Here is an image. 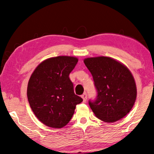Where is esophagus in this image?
<instances>
[{
    "mask_svg": "<svg viewBox=\"0 0 154 154\" xmlns=\"http://www.w3.org/2000/svg\"><path fill=\"white\" fill-rule=\"evenodd\" d=\"M87 94L86 93H84L83 94H82V95L81 96V97H82V98L83 99V102L84 103H85V102L87 101Z\"/></svg>",
    "mask_w": 154,
    "mask_h": 154,
    "instance_id": "1",
    "label": "esophagus"
}]
</instances>
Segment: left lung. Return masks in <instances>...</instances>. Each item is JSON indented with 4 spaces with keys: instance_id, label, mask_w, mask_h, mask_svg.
<instances>
[{
    "instance_id": "8db88e82",
    "label": "left lung",
    "mask_w": 154,
    "mask_h": 154,
    "mask_svg": "<svg viewBox=\"0 0 154 154\" xmlns=\"http://www.w3.org/2000/svg\"><path fill=\"white\" fill-rule=\"evenodd\" d=\"M84 63L97 90L96 100L89 101L94 114L106 122L122 119L136 99V85L131 72L122 63L106 56L85 58Z\"/></svg>"
}]
</instances>
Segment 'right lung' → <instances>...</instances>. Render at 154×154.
I'll return each mask as SVG.
<instances>
[{"instance_id":"1","label":"right lung","mask_w":154,"mask_h":154,"mask_svg":"<svg viewBox=\"0 0 154 154\" xmlns=\"http://www.w3.org/2000/svg\"><path fill=\"white\" fill-rule=\"evenodd\" d=\"M79 59L60 56L46 59L31 75L27 98L36 118L45 125L59 129L74 115L75 106L82 101L75 95L69 74Z\"/></svg>"}]
</instances>
